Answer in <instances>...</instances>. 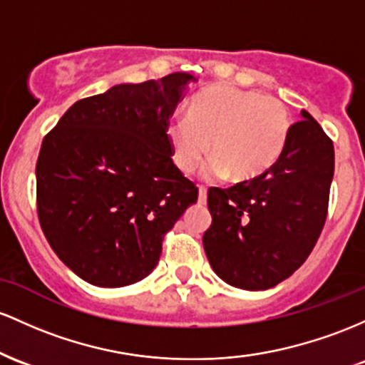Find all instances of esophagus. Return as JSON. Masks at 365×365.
<instances>
[{"label":"esophagus","mask_w":365,"mask_h":365,"mask_svg":"<svg viewBox=\"0 0 365 365\" xmlns=\"http://www.w3.org/2000/svg\"><path fill=\"white\" fill-rule=\"evenodd\" d=\"M198 203L200 205L207 203V190H205V187H202V186H200V190H198Z\"/></svg>","instance_id":"1"}]
</instances>
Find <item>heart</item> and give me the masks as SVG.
Here are the masks:
<instances>
[{"mask_svg":"<svg viewBox=\"0 0 365 365\" xmlns=\"http://www.w3.org/2000/svg\"><path fill=\"white\" fill-rule=\"evenodd\" d=\"M292 130V118L274 96L232 86H210L187 106V117L167 124L172 160L182 174H191L208 153L207 174L248 182L271 170L281 158Z\"/></svg>","mask_w":365,"mask_h":365,"instance_id":"1","label":"heart"}]
</instances>
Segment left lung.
I'll return each instance as SVG.
<instances>
[{"label":"left lung","instance_id":"obj_1","mask_svg":"<svg viewBox=\"0 0 365 365\" xmlns=\"http://www.w3.org/2000/svg\"><path fill=\"white\" fill-rule=\"evenodd\" d=\"M302 117L271 170L229 190H208L212 226L203 248L214 272L235 288L279 284L307 260L324 227L333 141L309 112Z\"/></svg>","mask_w":365,"mask_h":365}]
</instances>
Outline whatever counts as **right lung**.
<instances>
[{
    "label": "right lung",
    "mask_w": 365,
    "mask_h": 365,
    "mask_svg": "<svg viewBox=\"0 0 365 365\" xmlns=\"http://www.w3.org/2000/svg\"><path fill=\"white\" fill-rule=\"evenodd\" d=\"M196 77L175 72L76 101L43 139L36 184L48 243L81 279L122 288L157 267L198 187L172 162L167 124Z\"/></svg>",
    "instance_id": "obj_1"
}]
</instances>
